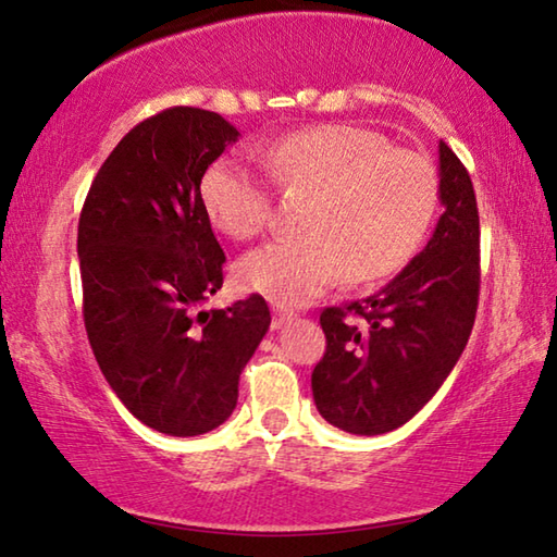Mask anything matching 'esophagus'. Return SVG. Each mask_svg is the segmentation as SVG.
Here are the masks:
<instances>
[{"instance_id": "esophagus-1", "label": "esophagus", "mask_w": 557, "mask_h": 557, "mask_svg": "<svg viewBox=\"0 0 557 557\" xmlns=\"http://www.w3.org/2000/svg\"><path fill=\"white\" fill-rule=\"evenodd\" d=\"M292 319H295V314H292L289 309H282L280 305L272 307V329H280L282 324L292 322Z\"/></svg>"}]
</instances>
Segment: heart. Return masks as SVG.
<instances>
[{"label":"heart","instance_id":"obj_1","mask_svg":"<svg viewBox=\"0 0 557 557\" xmlns=\"http://www.w3.org/2000/svg\"><path fill=\"white\" fill-rule=\"evenodd\" d=\"M258 159L282 188L309 194L305 233L262 245L238 268L245 287L277 305H309L344 272L351 282L391 275L437 209L435 164L366 127H301L260 147ZM201 203L215 228L238 240L258 235L272 215L268 184L233 157L206 169Z\"/></svg>","mask_w":557,"mask_h":557}]
</instances>
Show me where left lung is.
Wrapping results in <instances>:
<instances>
[{
    "mask_svg": "<svg viewBox=\"0 0 557 557\" xmlns=\"http://www.w3.org/2000/svg\"><path fill=\"white\" fill-rule=\"evenodd\" d=\"M440 215L425 250L375 295L326 307V354L312 373L319 414L351 435H383L440 391L479 305V211L469 172L440 143Z\"/></svg>",
    "mask_w": 557,
    "mask_h": 557,
    "instance_id": "8db88e82",
    "label": "left lung"
}]
</instances>
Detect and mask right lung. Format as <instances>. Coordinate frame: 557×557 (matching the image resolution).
<instances>
[{
    "label": "right lung",
    "mask_w": 557,
    "mask_h": 557,
    "mask_svg": "<svg viewBox=\"0 0 557 557\" xmlns=\"http://www.w3.org/2000/svg\"><path fill=\"white\" fill-rule=\"evenodd\" d=\"M240 132L219 112L169 108L102 162L78 221L83 319L102 375L147 428L203 435L231 418L238 381L270 329L260 295L201 309L225 256L201 178Z\"/></svg>",
    "instance_id": "obj_1"
}]
</instances>
